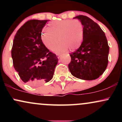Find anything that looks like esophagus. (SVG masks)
<instances>
[{"mask_svg": "<svg viewBox=\"0 0 122 122\" xmlns=\"http://www.w3.org/2000/svg\"><path fill=\"white\" fill-rule=\"evenodd\" d=\"M57 58H60V57H61V56H60V54H57Z\"/></svg>", "mask_w": 122, "mask_h": 122, "instance_id": "34e87169", "label": "esophagus"}]
</instances>
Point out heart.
I'll use <instances>...</instances> for the list:
<instances>
[{"mask_svg":"<svg viewBox=\"0 0 122 122\" xmlns=\"http://www.w3.org/2000/svg\"><path fill=\"white\" fill-rule=\"evenodd\" d=\"M41 40L49 50L54 49L56 53L66 51L69 48L71 51L77 49L81 46L84 38V27L78 20L64 19L50 22L47 29L41 31Z\"/></svg>","mask_w":122,"mask_h":122,"instance_id":"obj_1","label":"heart"}]
</instances>
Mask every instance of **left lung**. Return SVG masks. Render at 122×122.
Returning a JSON list of instances; mask_svg holds the SVG:
<instances>
[{"label":"left lung","mask_w":122,"mask_h":122,"mask_svg":"<svg viewBox=\"0 0 122 122\" xmlns=\"http://www.w3.org/2000/svg\"><path fill=\"white\" fill-rule=\"evenodd\" d=\"M84 27V38L76 51L70 53L68 68L71 74L84 80H93L104 73L108 65L109 46L107 38L100 26L88 16L78 15Z\"/></svg>","instance_id":"1"}]
</instances>
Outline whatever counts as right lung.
Masks as SVG:
<instances>
[{
  "instance_id": "obj_1",
  "label": "right lung",
  "mask_w": 122,
  "mask_h": 122,
  "mask_svg": "<svg viewBox=\"0 0 122 122\" xmlns=\"http://www.w3.org/2000/svg\"><path fill=\"white\" fill-rule=\"evenodd\" d=\"M47 21L28 20L16 32L13 41L14 67L21 80L31 86L51 80L58 63L56 55L41 40L42 30Z\"/></svg>"
}]
</instances>
